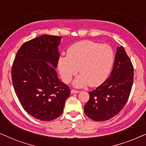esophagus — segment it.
<instances>
[{
  "label": "esophagus",
  "instance_id": "obj_1",
  "mask_svg": "<svg viewBox=\"0 0 146 146\" xmlns=\"http://www.w3.org/2000/svg\"><path fill=\"white\" fill-rule=\"evenodd\" d=\"M80 91L79 90H71V93L72 94H76V93H79Z\"/></svg>",
  "mask_w": 146,
  "mask_h": 146
}]
</instances>
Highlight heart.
I'll return each mask as SVG.
<instances>
[{"instance_id": "1", "label": "heart", "mask_w": 146, "mask_h": 146, "mask_svg": "<svg viewBox=\"0 0 146 146\" xmlns=\"http://www.w3.org/2000/svg\"><path fill=\"white\" fill-rule=\"evenodd\" d=\"M114 61V54L110 46L91 40H82L71 45L66 56L58 61V68L62 80L69 82L78 71L80 73L74 81L76 87L88 85L97 87L106 81Z\"/></svg>"}]
</instances>
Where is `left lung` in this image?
Listing matches in <instances>:
<instances>
[{"label":"left lung","mask_w":146,"mask_h":146,"mask_svg":"<svg viewBox=\"0 0 146 146\" xmlns=\"http://www.w3.org/2000/svg\"><path fill=\"white\" fill-rule=\"evenodd\" d=\"M133 82V66L122 46L117 47L110 77L90 92L84 112L95 121H106L117 115L126 104Z\"/></svg>","instance_id":"1"}]
</instances>
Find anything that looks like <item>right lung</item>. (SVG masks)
<instances>
[{
    "label": "right lung",
    "instance_id": "obj_1",
    "mask_svg": "<svg viewBox=\"0 0 146 146\" xmlns=\"http://www.w3.org/2000/svg\"><path fill=\"white\" fill-rule=\"evenodd\" d=\"M61 38L44 35L26 42L18 50L12 66V81L20 103L40 120L48 121L59 117L70 93L56 71Z\"/></svg>",
    "mask_w": 146,
    "mask_h": 146
}]
</instances>
